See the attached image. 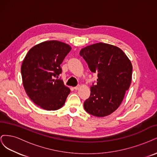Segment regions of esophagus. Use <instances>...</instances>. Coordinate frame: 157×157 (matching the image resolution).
<instances>
[{
	"instance_id": "34e87169",
	"label": "esophagus",
	"mask_w": 157,
	"mask_h": 157,
	"mask_svg": "<svg viewBox=\"0 0 157 157\" xmlns=\"http://www.w3.org/2000/svg\"><path fill=\"white\" fill-rule=\"evenodd\" d=\"M75 90H78L79 88H80V85H78V86H75V87H74L73 88Z\"/></svg>"
}]
</instances>
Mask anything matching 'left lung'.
<instances>
[{"instance_id": "1", "label": "left lung", "mask_w": 157, "mask_h": 157, "mask_svg": "<svg viewBox=\"0 0 157 157\" xmlns=\"http://www.w3.org/2000/svg\"><path fill=\"white\" fill-rule=\"evenodd\" d=\"M80 56L98 77L97 83H92L90 88L89 98L84 103L85 111L98 117L110 115L120 106L130 87L131 61L119 48L102 42L85 47Z\"/></svg>"}]
</instances>
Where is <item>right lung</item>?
<instances>
[{
  "label": "right lung",
  "mask_w": 157,
  "mask_h": 157,
  "mask_svg": "<svg viewBox=\"0 0 157 157\" xmlns=\"http://www.w3.org/2000/svg\"><path fill=\"white\" fill-rule=\"evenodd\" d=\"M71 47L63 42L49 40L33 46L23 61L21 73L28 96L38 106L47 111L62 107L70 93L58 76L60 65Z\"/></svg>",
  "instance_id": "obj_1"
}]
</instances>
